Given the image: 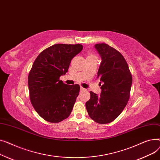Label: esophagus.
I'll list each match as a JSON object with an SVG mask.
<instances>
[{"instance_id":"obj_1","label":"esophagus","mask_w":160,"mask_h":160,"mask_svg":"<svg viewBox=\"0 0 160 160\" xmlns=\"http://www.w3.org/2000/svg\"><path fill=\"white\" fill-rule=\"evenodd\" d=\"M85 88H82V87H81L80 88V91H81V92H82V91H85Z\"/></svg>"}]
</instances>
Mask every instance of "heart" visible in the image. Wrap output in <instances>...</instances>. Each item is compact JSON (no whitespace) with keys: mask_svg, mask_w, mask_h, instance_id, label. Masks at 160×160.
Listing matches in <instances>:
<instances>
[{"mask_svg":"<svg viewBox=\"0 0 160 160\" xmlns=\"http://www.w3.org/2000/svg\"><path fill=\"white\" fill-rule=\"evenodd\" d=\"M89 56H93V55H90Z\"/></svg>","mask_w":160,"mask_h":160,"instance_id":"b5f03b06","label":"heart"}]
</instances>
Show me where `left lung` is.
I'll return each mask as SVG.
<instances>
[{
    "mask_svg": "<svg viewBox=\"0 0 160 160\" xmlns=\"http://www.w3.org/2000/svg\"><path fill=\"white\" fill-rule=\"evenodd\" d=\"M94 47L102 61L98 78L102 84L99 96L90 92L86 108L91 119L98 123L107 124L116 119L126 107L132 78L120 52L105 43L96 44Z\"/></svg>",
    "mask_w": 160,
    "mask_h": 160,
    "instance_id": "left-lung-1",
    "label": "left lung"
}]
</instances>
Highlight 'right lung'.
<instances>
[{"label":"right lung","mask_w":160,"mask_h":160,"mask_svg":"<svg viewBox=\"0 0 160 160\" xmlns=\"http://www.w3.org/2000/svg\"><path fill=\"white\" fill-rule=\"evenodd\" d=\"M82 50L80 44H57L43 50L35 60L28 75L30 98L44 120L59 123L70 116L80 87L66 84L59 78L68 71L71 60Z\"/></svg>","instance_id":"obj_1"}]
</instances>
